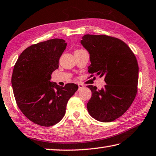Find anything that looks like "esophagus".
Masks as SVG:
<instances>
[{"label":"esophagus","mask_w":156,"mask_h":156,"mask_svg":"<svg viewBox=\"0 0 156 156\" xmlns=\"http://www.w3.org/2000/svg\"><path fill=\"white\" fill-rule=\"evenodd\" d=\"M77 85H78V87H79V89L80 90V89H82V88H83V84H81V83H77Z\"/></svg>","instance_id":"34e87169"}]
</instances>
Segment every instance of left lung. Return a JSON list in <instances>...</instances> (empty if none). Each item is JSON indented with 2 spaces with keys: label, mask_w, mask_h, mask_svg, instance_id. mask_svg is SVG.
<instances>
[{
  "label": "left lung",
  "mask_w": 156,
  "mask_h": 156,
  "mask_svg": "<svg viewBox=\"0 0 156 156\" xmlns=\"http://www.w3.org/2000/svg\"><path fill=\"white\" fill-rule=\"evenodd\" d=\"M81 45L90 54L88 72L105 77L101 90L87 86L92 97L87 104L93 118L110 122L122 116L133 103L137 93L139 66L136 56L122 40L107 35L86 34Z\"/></svg>",
  "instance_id": "obj_1"
}]
</instances>
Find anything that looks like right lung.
<instances>
[{
  "instance_id": "obj_1",
  "label": "right lung",
  "mask_w": 156,
  "mask_h": 156,
  "mask_svg": "<svg viewBox=\"0 0 156 156\" xmlns=\"http://www.w3.org/2000/svg\"><path fill=\"white\" fill-rule=\"evenodd\" d=\"M66 45L61 39L34 44L23 51L14 66L11 84L16 103L29 120L39 126L59 122L69 98L78 90L75 83L62 87L50 81Z\"/></svg>"
}]
</instances>
